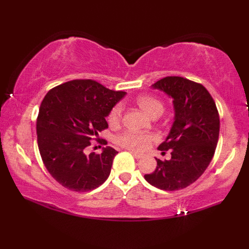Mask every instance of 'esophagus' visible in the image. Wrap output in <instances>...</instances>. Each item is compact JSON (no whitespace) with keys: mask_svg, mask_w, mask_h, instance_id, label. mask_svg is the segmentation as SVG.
I'll use <instances>...</instances> for the list:
<instances>
[{"mask_svg":"<svg viewBox=\"0 0 249 249\" xmlns=\"http://www.w3.org/2000/svg\"><path fill=\"white\" fill-rule=\"evenodd\" d=\"M129 153L132 154L135 158L136 159H140V158H142V154H138V153H136V151H133V150H129Z\"/></svg>","mask_w":249,"mask_h":249,"instance_id":"esophagus-1","label":"esophagus"}]
</instances>
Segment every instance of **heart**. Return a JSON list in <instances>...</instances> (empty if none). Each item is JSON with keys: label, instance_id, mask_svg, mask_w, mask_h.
Returning <instances> with one entry per match:
<instances>
[{"label": "heart", "instance_id": "obj_1", "mask_svg": "<svg viewBox=\"0 0 249 249\" xmlns=\"http://www.w3.org/2000/svg\"><path fill=\"white\" fill-rule=\"evenodd\" d=\"M136 103L142 111L147 113L149 116H159L163 111V104L160 100L155 98L153 95L142 94L138 95L136 98ZM122 116V107L116 105L112 108L107 116V121L109 124H117ZM155 140V136L151 134H144L140 132H134V130H126V132L117 135L115 141L119 145L125 147L130 150L141 151L144 150L150 142Z\"/></svg>", "mask_w": 249, "mask_h": 249}]
</instances>
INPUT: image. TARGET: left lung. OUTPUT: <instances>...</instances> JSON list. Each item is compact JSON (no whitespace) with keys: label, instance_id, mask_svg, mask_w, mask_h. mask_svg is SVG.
<instances>
[{"label":"left lung","instance_id":"left-lung-1","mask_svg":"<svg viewBox=\"0 0 249 249\" xmlns=\"http://www.w3.org/2000/svg\"><path fill=\"white\" fill-rule=\"evenodd\" d=\"M151 87L174 100L175 121L158 147L162 153L171 150V159L156 158L157 167L145 179L160 190H181L199 179L210 165L220 134V116L213 98L200 83L166 77Z\"/></svg>","mask_w":249,"mask_h":249}]
</instances>
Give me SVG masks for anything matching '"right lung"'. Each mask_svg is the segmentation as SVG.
I'll return each instance as SVG.
<instances>
[{"instance_id":"right-lung-1","label":"right lung","mask_w":249,"mask_h":249,"mask_svg":"<svg viewBox=\"0 0 249 249\" xmlns=\"http://www.w3.org/2000/svg\"><path fill=\"white\" fill-rule=\"evenodd\" d=\"M125 94L90 79L62 83L46 94L37 117V142L46 169L62 187L87 192L108 178L117 151L109 146L101 154L84 151L107 128L105 117Z\"/></svg>"}]
</instances>
